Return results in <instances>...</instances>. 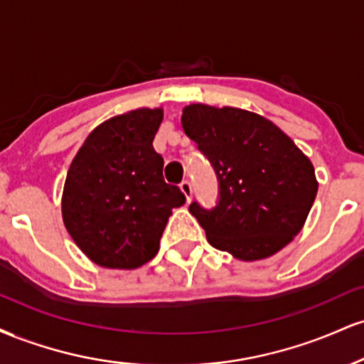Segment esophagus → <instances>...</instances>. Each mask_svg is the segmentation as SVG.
<instances>
[{
    "mask_svg": "<svg viewBox=\"0 0 364 364\" xmlns=\"http://www.w3.org/2000/svg\"><path fill=\"white\" fill-rule=\"evenodd\" d=\"M179 190H181V193L185 195L186 202H190V200H191V183L190 181H183L181 185H179Z\"/></svg>",
    "mask_w": 364,
    "mask_h": 364,
    "instance_id": "1",
    "label": "esophagus"
}]
</instances>
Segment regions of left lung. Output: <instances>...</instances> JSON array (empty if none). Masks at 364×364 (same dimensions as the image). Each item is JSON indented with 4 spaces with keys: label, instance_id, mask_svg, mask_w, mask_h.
<instances>
[{
    "label": "left lung",
    "instance_id": "left-lung-1",
    "mask_svg": "<svg viewBox=\"0 0 364 364\" xmlns=\"http://www.w3.org/2000/svg\"><path fill=\"white\" fill-rule=\"evenodd\" d=\"M185 133L219 178V203L190 212L208 243L237 260L272 257L303 229L318 181L311 161L272 121L240 107L190 104Z\"/></svg>",
    "mask_w": 364,
    "mask_h": 364
}]
</instances>
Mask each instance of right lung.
Listing matches in <instances>:
<instances>
[{
	"instance_id": "add662e5",
	"label": "right lung",
	"mask_w": 364,
	"mask_h": 364,
	"mask_svg": "<svg viewBox=\"0 0 364 364\" xmlns=\"http://www.w3.org/2000/svg\"><path fill=\"white\" fill-rule=\"evenodd\" d=\"M162 107H139L95 127L70 164L61 196L66 231L90 262L136 269L152 260L174 207L185 203L162 176L152 141Z\"/></svg>"
}]
</instances>
